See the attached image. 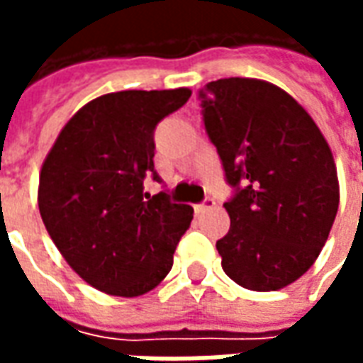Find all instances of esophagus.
<instances>
[{
    "instance_id": "obj_1",
    "label": "esophagus",
    "mask_w": 363,
    "mask_h": 363,
    "mask_svg": "<svg viewBox=\"0 0 363 363\" xmlns=\"http://www.w3.org/2000/svg\"><path fill=\"white\" fill-rule=\"evenodd\" d=\"M213 206H216V202H213L212 198H206L204 202H202V204H198L194 210H196V213H204L208 212V210H212Z\"/></svg>"
}]
</instances>
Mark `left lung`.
<instances>
[{"label": "left lung", "instance_id": "1", "mask_svg": "<svg viewBox=\"0 0 363 363\" xmlns=\"http://www.w3.org/2000/svg\"><path fill=\"white\" fill-rule=\"evenodd\" d=\"M206 132L235 196L228 235L216 247L231 280L276 291L301 278L327 243L340 186L325 135L274 83L229 77L198 93Z\"/></svg>", "mask_w": 363, "mask_h": 363}]
</instances>
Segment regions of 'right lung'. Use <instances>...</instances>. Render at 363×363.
<instances>
[{"instance_id": "obj_1", "label": "right lung", "mask_w": 363, "mask_h": 363, "mask_svg": "<svg viewBox=\"0 0 363 363\" xmlns=\"http://www.w3.org/2000/svg\"><path fill=\"white\" fill-rule=\"evenodd\" d=\"M189 87L118 91L83 104L48 151L38 210L75 274L108 296L138 297L159 286L194 210L165 192L150 196L153 130L189 101Z\"/></svg>"}]
</instances>
